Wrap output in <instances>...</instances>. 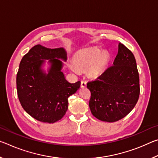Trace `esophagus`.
<instances>
[{
  "mask_svg": "<svg viewBox=\"0 0 158 158\" xmlns=\"http://www.w3.org/2000/svg\"><path fill=\"white\" fill-rule=\"evenodd\" d=\"M86 84H87V82H86V81H81V88L86 87Z\"/></svg>",
  "mask_w": 158,
  "mask_h": 158,
  "instance_id": "esophagus-1",
  "label": "esophagus"
}]
</instances>
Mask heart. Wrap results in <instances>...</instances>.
Returning <instances> with one entry per match:
<instances>
[{"label": "heart", "mask_w": 158, "mask_h": 158, "mask_svg": "<svg viewBox=\"0 0 158 158\" xmlns=\"http://www.w3.org/2000/svg\"><path fill=\"white\" fill-rule=\"evenodd\" d=\"M73 64H69L70 70L77 73L79 70H85L90 77L97 78L106 68L109 60V54L102 52L98 48H88L82 49L74 54Z\"/></svg>", "instance_id": "obj_1"}]
</instances>
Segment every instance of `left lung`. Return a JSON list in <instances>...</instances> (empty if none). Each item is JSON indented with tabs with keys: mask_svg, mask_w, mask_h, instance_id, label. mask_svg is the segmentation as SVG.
Wrapping results in <instances>:
<instances>
[{
	"mask_svg": "<svg viewBox=\"0 0 158 158\" xmlns=\"http://www.w3.org/2000/svg\"><path fill=\"white\" fill-rule=\"evenodd\" d=\"M89 107L102 121H119L130 113L139 96V77L133 53L121 43L113 63L95 81L89 82Z\"/></svg>",
	"mask_w": 158,
	"mask_h": 158,
	"instance_id": "8db88e82",
	"label": "left lung"
}]
</instances>
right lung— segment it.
Here are the masks:
<instances>
[{"label": "right lung", "instance_id": "right-lung-1", "mask_svg": "<svg viewBox=\"0 0 158 158\" xmlns=\"http://www.w3.org/2000/svg\"><path fill=\"white\" fill-rule=\"evenodd\" d=\"M61 60H67L64 48L37 44L20 62L17 75L19 100L23 109L39 121L53 123L62 118L68 109V98L81 85L79 81L74 84L67 81Z\"/></svg>", "mask_w": 158, "mask_h": 158}]
</instances>
